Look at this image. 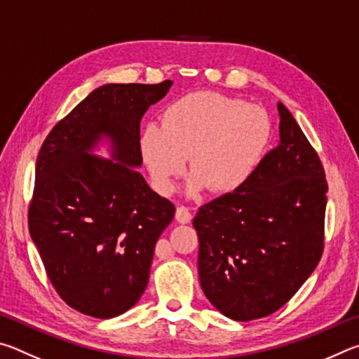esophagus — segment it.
Instances as JSON below:
<instances>
[{
	"label": "esophagus",
	"mask_w": 359,
	"mask_h": 359,
	"mask_svg": "<svg viewBox=\"0 0 359 359\" xmlns=\"http://www.w3.org/2000/svg\"><path fill=\"white\" fill-rule=\"evenodd\" d=\"M175 218H177L179 223H190L191 222V212L185 205H179L177 210H175Z\"/></svg>",
	"instance_id": "esophagus-1"
}]
</instances>
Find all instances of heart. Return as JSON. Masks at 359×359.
<instances>
[{
	"label": "heart",
	"mask_w": 359,
	"mask_h": 359,
	"mask_svg": "<svg viewBox=\"0 0 359 359\" xmlns=\"http://www.w3.org/2000/svg\"><path fill=\"white\" fill-rule=\"evenodd\" d=\"M271 133L269 115L261 107L220 93L196 92L166 109L163 126H145L141 151L161 193L172 191L190 158L191 194L204 188L231 194L257 172Z\"/></svg>",
	"instance_id": "b5f03b06"
}]
</instances>
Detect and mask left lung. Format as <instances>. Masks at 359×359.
Returning <instances> with one entry per match:
<instances>
[{
    "mask_svg": "<svg viewBox=\"0 0 359 359\" xmlns=\"http://www.w3.org/2000/svg\"><path fill=\"white\" fill-rule=\"evenodd\" d=\"M277 107V147L242 190L201 205L193 218L204 294L236 321L263 318L285 306L325 248L323 165L288 109Z\"/></svg>",
    "mask_w": 359,
    "mask_h": 359,
    "instance_id": "obj_1",
    "label": "left lung"
}]
</instances>
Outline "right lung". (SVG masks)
I'll return each mask as SVG.
<instances>
[{
    "label": "right lung",
    "mask_w": 359,
    "mask_h": 359,
    "mask_svg": "<svg viewBox=\"0 0 359 359\" xmlns=\"http://www.w3.org/2000/svg\"><path fill=\"white\" fill-rule=\"evenodd\" d=\"M171 85H102L53 126L39 150L29 234L58 296L90 317H117L139 301L156 241L174 218V204L136 169L142 115ZM102 135L113 141L115 162L88 154Z\"/></svg>",
    "instance_id": "add662e5"
}]
</instances>
